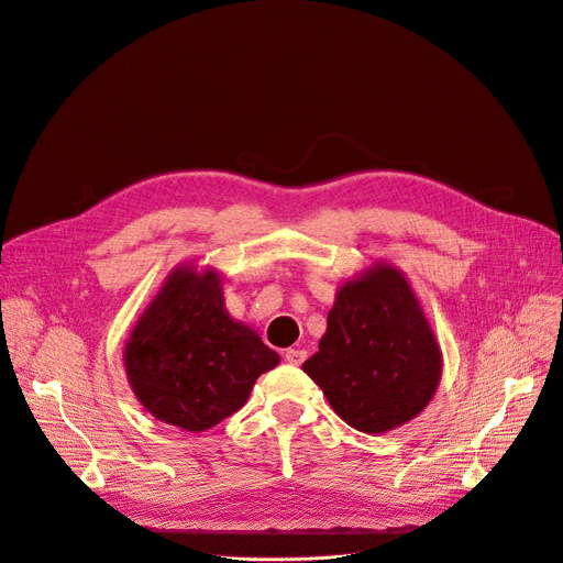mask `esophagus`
I'll use <instances>...</instances> for the list:
<instances>
[{
	"mask_svg": "<svg viewBox=\"0 0 563 563\" xmlns=\"http://www.w3.org/2000/svg\"><path fill=\"white\" fill-rule=\"evenodd\" d=\"M305 356H308V352H305V350H298V347L285 350V362L291 364V366H300L305 362Z\"/></svg>",
	"mask_w": 563,
	"mask_h": 563,
	"instance_id": "esophagus-1",
	"label": "esophagus"
}]
</instances>
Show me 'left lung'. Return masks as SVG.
I'll use <instances>...</instances> for the list:
<instances>
[{
  "label": "left lung",
  "instance_id": "1",
  "mask_svg": "<svg viewBox=\"0 0 563 563\" xmlns=\"http://www.w3.org/2000/svg\"><path fill=\"white\" fill-rule=\"evenodd\" d=\"M302 371L343 422L384 433L422 413L440 384L442 354L411 285L377 265L339 289L319 352Z\"/></svg>",
  "mask_w": 563,
  "mask_h": 563
}]
</instances>
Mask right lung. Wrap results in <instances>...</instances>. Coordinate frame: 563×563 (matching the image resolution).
Wrapping results in <instances>:
<instances>
[{
  "label": "right lung",
  "mask_w": 563,
  "mask_h": 563,
  "mask_svg": "<svg viewBox=\"0 0 563 563\" xmlns=\"http://www.w3.org/2000/svg\"><path fill=\"white\" fill-rule=\"evenodd\" d=\"M280 356L224 312L216 272L175 269L125 345V371L157 420L207 431L233 416Z\"/></svg>",
  "instance_id": "obj_1"
}]
</instances>
